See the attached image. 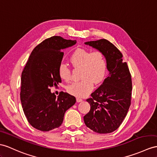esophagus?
<instances>
[{
	"mask_svg": "<svg viewBox=\"0 0 157 157\" xmlns=\"http://www.w3.org/2000/svg\"><path fill=\"white\" fill-rule=\"evenodd\" d=\"M76 101H77L78 102H82V99L81 98H79V97H77L76 98Z\"/></svg>",
	"mask_w": 157,
	"mask_h": 157,
	"instance_id": "esophagus-1",
	"label": "esophagus"
}]
</instances>
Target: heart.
I'll return each instance as SVG.
<instances>
[{
  "instance_id": "obj_1",
  "label": "heart",
  "mask_w": 157,
  "mask_h": 157,
  "mask_svg": "<svg viewBox=\"0 0 157 157\" xmlns=\"http://www.w3.org/2000/svg\"><path fill=\"white\" fill-rule=\"evenodd\" d=\"M70 61L75 68H81L82 79L68 85L67 91L76 97H85L93 89V82L97 84L105 77L107 69L106 56L99 50L92 51L89 49L77 48L71 54ZM58 72L64 81L68 82L71 80V69L67 64L60 63Z\"/></svg>"
}]
</instances>
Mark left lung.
I'll use <instances>...</instances> for the list:
<instances>
[{"label": "left lung", "mask_w": 157, "mask_h": 157, "mask_svg": "<svg viewBox=\"0 0 157 157\" xmlns=\"http://www.w3.org/2000/svg\"><path fill=\"white\" fill-rule=\"evenodd\" d=\"M85 44L104 52L109 74L86 99L90 109L84 117V121L95 132H112L123 123L131 104V72L127 63L123 62L121 52L109 40L101 39Z\"/></svg>", "instance_id": "1"}]
</instances>
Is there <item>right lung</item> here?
<instances>
[{"label": "right lung", "instance_id": "1", "mask_svg": "<svg viewBox=\"0 0 157 157\" xmlns=\"http://www.w3.org/2000/svg\"><path fill=\"white\" fill-rule=\"evenodd\" d=\"M76 40L59 36L45 39L33 49L21 75V101L30 124L41 131H49L62 124L64 113L76 102V98L60 92L58 98L50 88L61 82L58 68L63 50Z\"/></svg>", "mask_w": 157, "mask_h": 157}]
</instances>
